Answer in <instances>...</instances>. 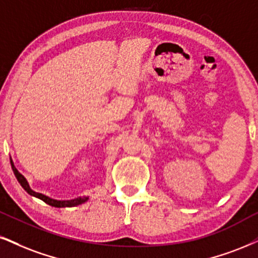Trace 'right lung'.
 I'll list each match as a JSON object with an SVG mask.
<instances>
[{"label":"right lung","instance_id":"obj_1","mask_svg":"<svg viewBox=\"0 0 258 258\" xmlns=\"http://www.w3.org/2000/svg\"><path fill=\"white\" fill-rule=\"evenodd\" d=\"M11 165H12L13 172H14L15 177H17V179H18V182L20 183V185L24 187V189L26 190V191L30 194V195L34 196V197H38V199H40L41 201H44L45 203H47V205H49V206L57 207V208H62V207H75V206L81 205V203H84V202H86L88 200V197L85 196V197H78V199H74V200H69V201H57V200L50 199V197L43 195V194L33 191V190H32L31 187H30V185H28L26 178L22 176V174L19 172L17 168H15L14 164H13V161H12V159H11Z\"/></svg>","mask_w":258,"mask_h":258}]
</instances>
